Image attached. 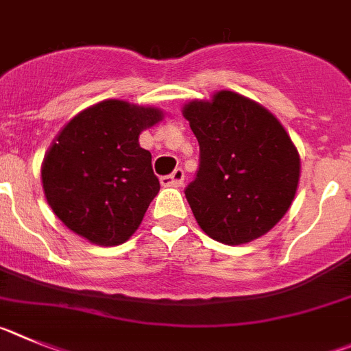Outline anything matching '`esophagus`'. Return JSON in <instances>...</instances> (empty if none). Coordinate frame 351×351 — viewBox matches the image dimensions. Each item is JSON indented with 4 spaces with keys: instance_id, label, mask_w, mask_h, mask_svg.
Masks as SVG:
<instances>
[{
    "instance_id": "obj_1",
    "label": "esophagus",
    "mask_w": 351,
    "mask_h": 351,
    "mask_svg": "<svg viewBox=\"0 0 351 351\" xmlns=\"http://www.w3.org/2000/svg\"><path fill=\"white\" fill-rule=\"evenodd\" d=\"M183 180H185V173L182 168H176L171 175H166L160 178L162 187H182Z\"/></svg>"
}]
</instances>
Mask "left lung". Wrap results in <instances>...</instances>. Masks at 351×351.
<instances>
[{
    "instance_id": "left-lung-1",
    "label": "left lung",
    "mask_w": 351,
    "mask_h": 351,
    "mask_svg": "<svg viewBox=\"0 0 351 351\" xmlns=\"http://www.w3.org/2000/svg\"><path fill=\"white\" fill-rule=\"evenodd\" d=\"M199 141V169L185 189L199 227L215 241L243 245L289 211L301 175L298 148L276 117L232 90L183 106Z\"/></svg>"
}]
</instances>
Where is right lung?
I'll return each instance as SVG.
<instances>
[{"label":"right lung","instance_id":"obj_1","mask_svg":"<svg viewBox=\"0 0 351 351\" xmlns=\"http://www.w3.org/2000/svg\"><path fill=\"white\" fill-rule=\"evenodd\" d=\"M154 106L106 99L75 115L43 159L47 203L87 241L115 246L140 227L160 189L141 131L162 121Z\"/></svg>","mask_w":351,"mask_h":351}]
</instances>
